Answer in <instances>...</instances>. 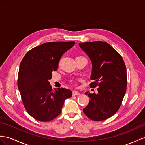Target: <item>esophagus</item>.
Returning a JSON list of instances; mask_svg holds the SVG:
<instances>
[{"label": "esophagus", "instance_id": "34e87169", "mask_svg": "<svg viewBox=\"0 0 145 145\" xmlns=\"http://www.w3.org/2000/svg\"><path fill=\"white\" fill-rule=\"evenodd\" d=\"M79 93L78 91H72V96H76V95H79Z\"/></svg>", "mask_w": 145, "mask_h": 145}]
</instances>
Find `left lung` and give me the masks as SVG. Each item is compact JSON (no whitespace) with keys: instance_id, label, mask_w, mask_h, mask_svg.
I'll use <instances>...</instances> for the list:
<instances>
[{"instance_id":"1","label":"left lung","mask_w":145,"mask_h":145,"mask_svg":"<svg viewBox=\"0 0 145 145\" xmlns=\"http://www.w3.org/2000/svg\"><path fill=\"white\" fill-rule=\"evenodd\" d=\"M92 64L91 87H98V93H85L90 98L83 109L94 121H101L118 111L126 92V67L122 56L107 42L95 41L79 44Z\"/></svg>"}]
</instances>
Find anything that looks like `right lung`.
<instances>
[{
    "label": "right lung",
    "mask_w": 145,
    "mask_h": 145,
    "mask_svg": "<svg viewBox=\"0 0 145 145\" xmlns=\"http://www.w3.org/2000/svg\"><path fill=\"white\" fill-rule=\"evenodd\" d=\"M74 42H47L31 49L20 63L18 87L26 110L37 121H52L61 113L72 91L64 88L52 89L49 80L56 71L62 55Z\"/></svg>",
    "instance_id": "1"
}]
</instances>
